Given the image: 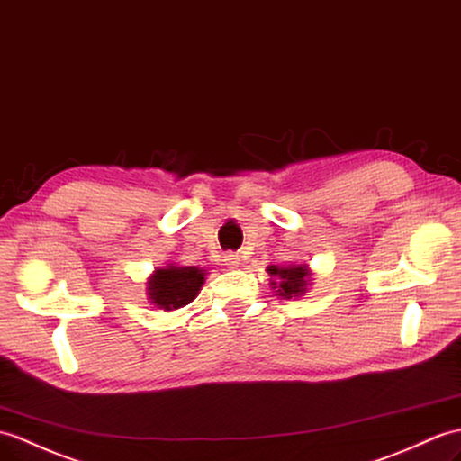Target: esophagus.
I'll return each instance as SVG.
<instances>
[{
	"mask_svg": "<svg viewBox=\"0 0 461 461\" xmlns=\"http://www.w3.org/2000/svg\"><path fill=\"white\" fill-rule=\"evenodd\" d=\"M223 265H226L228 269H238V267H240V255H235V253L223 255Z\"/></svg>",
	"mask_w": 461,
	"mask_h": 461,
	"instance_id": "34e87169",
	"label": "esophagus"
}]
</instances>
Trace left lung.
<instances>
[{"instance_id":"obj_1","label":"left lung","mask_w":461,"mask_h":461,"mask_svg":"<svg viewBox=\"0 0 461 461\" xmlns=\"http://www.w3.org/2000/svg\"><path fill=\"white\" fill-rule=\"evenodd\" d=\"M267 273L271 276V288L283 298H301L312 285V269L308 265H269Z\"/></svg>"}]
</instances>
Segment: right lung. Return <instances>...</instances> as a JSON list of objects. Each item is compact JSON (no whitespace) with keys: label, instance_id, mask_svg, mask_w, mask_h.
<instances>
[{"label":"right lung","instance_id":"obj_1","mask_svg":"<svg viewBox=\"0 0 461 461\" xmlns=\"http://www.w3.org/2000/svg\"><path fill=\"white\" fill-rule=\"evenodd\" d=\"M206 275V269L196 265L168 263L158 267L147 279L149 303L165 312L186 306L198 296Z\"/></svg>","mask_w":461,"mask_h":461}]
</instances>
